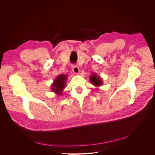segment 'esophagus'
<instances>
[{"instance_id": "esophagus-1", "label": "esophagus", "mask_w": 155, "mask_h": 155, "mask_svg": "<svg viewBox=\"0 0 155 155\" xmlns=\"http://www.w3.org/2000/svg\"><path fill=\"white\" fill-rule=\"evenodd\" d=\"M72 71L76 74H78L79 73V68L78 66H76V65H74L72 67Z\"/></svg>"}]
</instances>
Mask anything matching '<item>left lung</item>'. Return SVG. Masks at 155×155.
Listing matches in <instances>:
<instances>
[{"instance_id":"left-lung-1","label":"left lung","mask_w":155,"mask_h":155,"mask_svg":"<svg viewBox=\"0 0 155 155\" xmlns=\"http://www.w3.org/2000/svg\"><path fill=\"white\" fill-rule=\"evenodd\" d=\"M89 79H90V81L92 85L95 87H99L103 84L102 78L95 73H93L91 74V76L89 78Z\"/></svg>"}]
</instances>
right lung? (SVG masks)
Instances as JSON below:
<instances>
[{
  "mask_svg": "<svg viewBox=\"0 0 155 155\" xmlns=\"http://www.w3.org/2000/svg\"><path fill=\"white\" fill-rule=\"evenodd\" d=\"M67 80V75L59 74L51 85V91L57 95L62 96L63 90L65 88Z\"/></svg>",
  "mask_w": 155,
  "mask_h": 155,
  "instance_id": "1",
  "label": "right lung"
}]
</instances>
